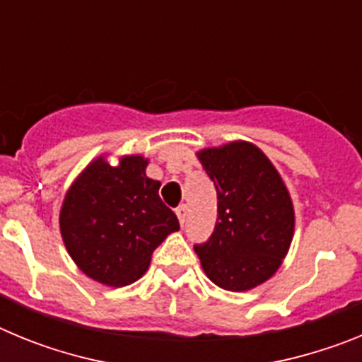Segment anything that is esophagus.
<instances>
[{
  "mask_svg": "<svg viewBox=\"0 0 362 362\" xmlns=\"http://www.w3.org/2000/svg\"><path fill=\"white\" fill-rule=\"evenodd\" d=\"M175 214H177V219L179 223H181V226L185 225V221H187V216H188V209L185 206V204H181L177 210H175Z\"/></svg>",
  "mask_w": 362,
  "mask_h": 362,
  "instance_id": "1",
  "label": "esophagus"
}]
</instances>
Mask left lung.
I'll return each instance as SVG.
<instances>
[{
    "label": "left lung",
    "instance_id": "left-lung-1",
    "mask_svg": "<svg viewBox=\"0 0 362 362\" xmlns=\"http://www.w3.org/2000/svg\"><path fill=\"white\" fill-rule=\"evenodd\" d=\"M217 190L216 230L196 245L204 274L219 288L246 292L276 276L296 230L290 192L267 153L250 141L196 152Z\"/></svg>",
    "mask_w": 362,
    "mask_h": 362
}]
</instances>
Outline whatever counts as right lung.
<instances>
[{"label":"right lung","instance_id":"1","mask_svg":"<svg viewBox=\"0 0 362 362\" xmlns=\"http://www.w3.org/2000/svg\"><path fill=\"white\" fill-rule=\"evenodd\" d=\"M110 153L92 159L74 179L59 210L63 243L86 277L127 286L148 270L153 250L179 221L159 199L161 183L146 175L148 158Z\"/></svg>","mask_w":362,"mask_h":362}]
</instances>
